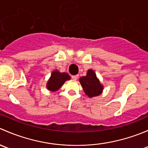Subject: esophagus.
I'll list each match as a JSON object with an SVG mask.
<instances>
[{"mask_svg":"<svg viewBox=\"0 0 148 148\" xmlns=\"http://www.w3.org/2000/svg\"><path fill=\"white\" fill-rule=\"evenodd\" d=\"M79 76L78 75H73L71 76V78H72L73 80H77V79H78Z\"/></svg>","mask_w":148,"mask_h":148,"instance_id":"1","label":"esophagus"}]
</instances>
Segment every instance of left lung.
Wrapping results in <instances>:
<instances>
[{
  "label": "left lung",
  "instance_id": "1",
  "mask_svg": "<svg viewBox=\"0 0 148 148\" xmlns=\"http://www.w3.org/2000/svg\"><path fill=\"white\" fill-rule=\"evenodd\" d=\"M79 82L85 94L89 97L98 96L102 93L103 87L93 70L89 69L87 71L86 76L79 79Z\"/></svg>",
  "mask_w": 148,
  "mask_h": 148
}]
</instances>
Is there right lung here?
<instances>
[{"label": "right lung", "instance_id": "right-lung-1", "mask_svg": "<svg viewBox=\"0 0 148 148\" xmlns=\"http://www.w3.org/2000/svg\"><path fill=\"white\" fill-rule=\"evenodd\" d=\"M70 77L68 74L66 73H61L59 71L56 70L53 71L51 74L50 79H49V82L47 83V88L49 90L55 91L58 90L64 83L65 82L66 80H69Z\"/></svg>", "mask_w": 148, "mask_h": 148}]
</instances>
